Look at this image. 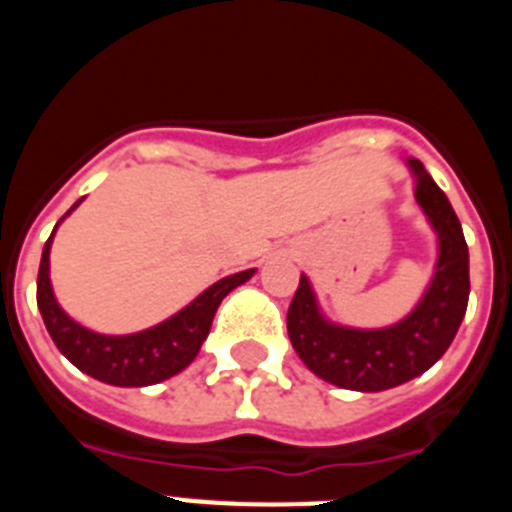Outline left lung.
Here are the masks:
<instances>
[{
  "instance_id": "obj_1",
  "label": "left lung",
  "mask_w": 512,
  "mask_h": 512,
  "mask_svg": "<svg viewBox=\"0 0 512 512\" xmlns=\"http://www.w3.org/2000/svg\"><path fill=\"white\" fill-rule=\"evenodd\" d=\"M415 200L438 233V264L408 318L379 330L333 325L320 315L307 277H300L287 312V333L297 356L325 382L356 392H382L428 372L454 341L469 302V251L446 194L423 164L410 158Z\"/></svg>"
}]
</instances>
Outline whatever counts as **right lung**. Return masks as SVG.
<instances>
[{
	"label": "right lung",
	"mask_w": 512,
	"mask_h": 512,
	"mask_svg": "<svg viewBox=\"0 0 512 512\" xmlns=\"http://www.w3.org/2000/svg\"><path fill=\"white\" fill-rule=\"evenodd\" d=\"M56 228H53V233H56ZM53 233L45 241L38 269V307L45 328L51 333L58 351L76 369L99 379V382L115 384V387H148V384L164 382V379L187 369L194 356L200 354L202 341L210 333L212 318H215L223 297L253 277V269L230 274V277L207 287L192 305L176 312L174 318L133 333V336H99V333H92V330L74 323L53 297L51 277H48Z\"/></svg>",
	"instance_id": "right-lung-1"
}]
</instances>
